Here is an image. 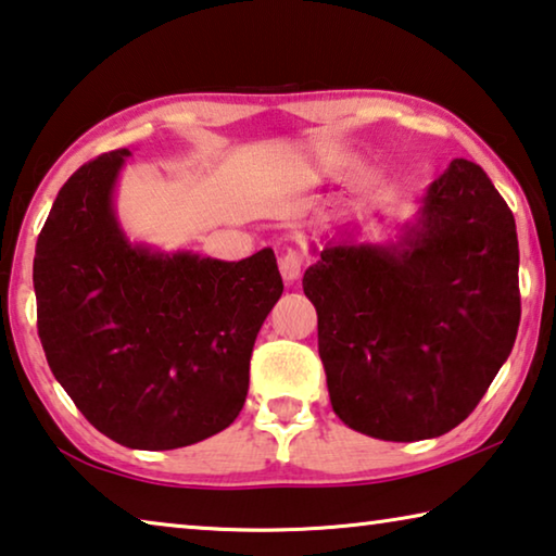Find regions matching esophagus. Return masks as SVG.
Returning <instances> with one entry per match:
<instances>
[{
	"label": "esophagus",
	"mask_w": 556,
	"mask_h": 556,
	"mask_svg": "<svg viewBox=\"0 0 556 556\" xmlns=\"http://www.w3.org/2000/svg\"><path fill=\"white\" fill-rule=\"evenodd\" d=\"M278 266H280V276H283L286 283H295V280L300 278V270H303V258H300L295 251H288L280 256Z\"/></svg>",
	"instance_id": "1"
}]
</instances>
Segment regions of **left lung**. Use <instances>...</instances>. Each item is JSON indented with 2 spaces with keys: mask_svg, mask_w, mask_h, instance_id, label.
I'll list each match as a JSON object with an SVG mask.
<instances>
[{
  "mask_svg": "<svg viewBox=\"0 0 556 556\" xmlns=\"http://www.w3.org/2000/svg\"><path fill=\"white\" fill-rule=\"evenodd\" d=\"M313 251L303 290L334 414L396 443L466 421L520 325L515 216L485 172L453 160L394 241L340 231Z\"/></svg>",
  "mask_w": 556,
  "mask_h": 556,
  "instance_id": "obj_1",
  "label": "left lung"
}]
</instances>
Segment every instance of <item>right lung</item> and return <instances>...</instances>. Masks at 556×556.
<instances>
[{"label":"right lung","mask_w":556,"mask_h":556,"mask_svg":"<svg viewBox=\"0 0 556 556\" xmlns=\"http://www.w3.org/2000/svg\"><path fill=\"white\" fill-rule=\"evenodd\" d=\"M130 154H103L61 187L36 241V317L78 412L127 448L169 451L239 416L283 280L270 249L218 261L132 241L115 208Z\"/></svg>","instance_id":"obj_1"}]
</instances>
